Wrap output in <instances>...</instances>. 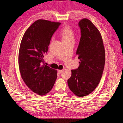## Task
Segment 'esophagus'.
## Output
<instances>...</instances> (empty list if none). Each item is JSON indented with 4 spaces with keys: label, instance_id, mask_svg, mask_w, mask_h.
<instances>
[{
    "label": "esophagus",
    "instance_id": "34e87169",
    "mask_svg": "<svg viewBox=\"0 0 123 123\" xmlns=\"http://www.w3.org/2000/svg\"><path fill=\"white\" fill-rule=\"evenodd\" d=\"M57 71H58V72L59 74H61V73H62V72L63 70H58Z\"/></svg>",
    "mask_w": 123,
    "mask_h": 123
}]
</instances>
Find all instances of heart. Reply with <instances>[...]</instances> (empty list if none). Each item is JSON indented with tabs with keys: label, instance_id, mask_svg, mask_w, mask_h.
Masks as SVG:
<instances>
[{
	"label": "heart",
	"instance_id": "b5f03b06",
	"mask_svg": "<svg viewBox=\"0 0 123 123\" xmlns=\"http://www.w3.org/2000/svg\"><path fill=\"white\" fill-rule=\"evenodd\" d=\"M59 34H60L62 42L74 40V31L73 29L68 25H65L62 28Z\"/></svg>",
	"mask_w": 123,
	"mask_h": 123
}]
</instances>
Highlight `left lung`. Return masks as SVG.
<instances>
[{"label": "left lung", "instance_id": "8db88e82", "mask_svg": "<svg viewBox=\"0 0 123 123\" xmlns=\"http://www.w3.org/2000/svg\"><path fill=\"white\" fill-rule=\"evenodd\" d=\"M81 37L76 55L80 60L79 68L71 70L68 80L70 90L79 97L89 95L98 86L105 62V51L101 34L87 18L80 21Z\"/></svg>", "mask_w": 123, "mask_h": 123}]
</instances>
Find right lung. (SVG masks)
<instances>
[{
    "mask_svg": "<svg viewBox=\"0 0 123 123\" xmlns=\"http://www.w3.org/2000/svg\"><path fill=\"white\" fill-rule=\"evenodd\" d=\"M61 24L38 19L27 30L21 41L18 54L21 76L28 88L39 95L49 93L57 79V70L44 65L43 57Z\"/></svg>",
    "mask_w": 123,
    "mask_h": 123,
    "instance_id": "obj_1",
    "label": "right lung"
}]
</instances>
